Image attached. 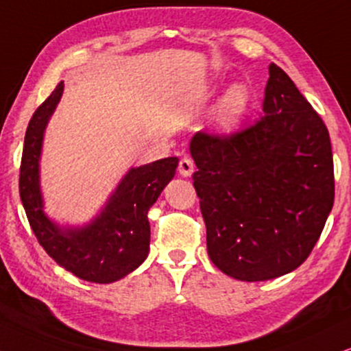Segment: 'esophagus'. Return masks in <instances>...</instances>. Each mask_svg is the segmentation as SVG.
I'll list each match as a JSON object with an SVG mask.
<instances>
[{
    "instance_id": "1",
    "label": "esophagus",
    "mask_w": 351,
    "mask_h": 351,
    "mask_svg": "<svg viewBox=\"0 0 351 351\" xmlns=\"http://www.w3.org/2000/svg\"><path fill=\"white\" fill-rule=\"evenodd\" d=\"M178 171H180L181 176H184V178H188V176L193 175V173H194L193 160H191V158H188V157L181 158L180 165H178Z\"/></svg>"
}]
</instances>
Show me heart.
I'll list each match as a JSON object with an SVG mask.
<instances>
[{"instance_id":"1","label":"heart","mask_w":351,"mask_h":351,"mask_svg":"<svg viewBox=\"0 0 351 351\" xmlns=\"http://www.w3.org/2000/svg\"><path fill=\"white\" fill-rule=\"evenodd\" d=\"M252 106L251 88L243 82H234L225 88L217 100L214 126L220 134H233L243 126Z\"/></svg>"}]
</instances>
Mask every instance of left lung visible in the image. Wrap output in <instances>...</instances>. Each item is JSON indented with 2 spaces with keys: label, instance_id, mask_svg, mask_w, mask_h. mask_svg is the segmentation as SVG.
Here are the masks:
<instances>
[{
  "label": "left lung",
  "instance_id": "8db88e82",
  "mask_svg": "<svg viewBox=\"0 0 351 351\" xmlns=\"http://www.w3.org/2000/svg\"><path fill=\"white\" fill-rule=\"evenodd\" d=\"M263 110L246 130L228 137L197 132L189 144L208 257L241 282L300 267L334 206L329 131L275 63Z\"/></svg>",
  "mask_w": 351,
  "mask_h": 351
}]
</instances>
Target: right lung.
Segmentation results:
<instances>
[{
	"instance_id": "add662e5",
	"label": "right lung",
	"mask_w": 351,
	"mask_h": 351,
	"mask_svg": "<svg viewBox=\"0 0 351 351\" xmlns=\"http://www.w3.org/2000/svg\"><path fill=\"white\" fill-rule=\"evenodd\" d=\"M64 82L38 106L30 119L21 162L19 193L29 223L38 243L61 267L82 280L113 283L130 275L149 254V210L178 167L168 157L147 165L131 167L104 206L84 223H61L45 212L40 180L43 139L55 113Z\"/></svg>"
}]
</instances>
